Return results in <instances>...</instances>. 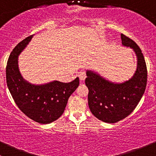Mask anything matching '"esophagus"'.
Here are the masks:
<instances>
[{
  "mask_svg": "<svg viewBox=\"0 0 156 156\" xmlns=\"http://www.w3.org/2000/svg\"><path fill=\"white\" fill-rule=\"evenodd\" d=\"M79 77H80V80H81V81H84L86 78V72L83 71V70L80 71V73H79Z\"/></svg>",
  "mask_w": 156,
  "mask_h": 156,
  "instance_id": "obj_1",
  "label": "esophagus"
}]
</instances>
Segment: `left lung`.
Segmentation results:
<instances>
[{
    "instance_id": "obj_1",
    "label": "left lung",
    "mask_w": 156,
    "mask_h": 156,
    "mask_svg": "<svg viewBox=\"0 0 156 156\" xmlns=\"http://www.w3.org/2000/svg\"><path fill=\"white\" fill-rule=\"evenodd\" d=\"M121 39L122 46L132 49L137 56V68L131 78L115 83L94 70H86L89 109L96 118L107 123L117 122L132 113L147 86V70L142 51L126 35L122 34Z\"/></svg>"
}]
</instances>
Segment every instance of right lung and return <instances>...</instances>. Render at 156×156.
<instances>
[{
  "instance_id": "add662e5",
  "label": "right lung",
  "mask_w": 156,
  "mask_h": 156,
  "mask_svg": "<svg viewBox=\"0 0 156 156\" xmlns=\"http://www.w3.org/2000/svg\"><path fill=\"white\" fill-rule=\"evenodd\" d=\"M33 36L18 43L9 55L6 68V84L22 113L37 122L49 124L63 114L69 98L79 86L80 80L76 77L70 83L54 80L37 85L25 80L19 68V55Z\"/></svg>"
}]
</instances>
